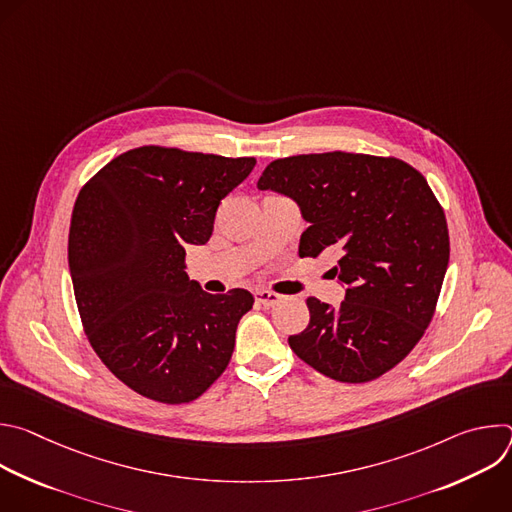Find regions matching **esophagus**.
<instances>
[{"label":"esophagus","instance_id":"obj_1","mask_svg":"<svg viewBox=\"0 0 512 512\" xmlns=\"http://www.w3.org/2000/svg\"><path fill=\"white\" fill-rule=\"evenodd\" d=\"M255 300H257L261 306H265V308H273V306H277L283 298H281L279 294H273V291L257 289V291H255Z\"/></svg>","mask_w":512,"mask_h":512}]
</instances>
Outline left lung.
<instances>
[{
    "label": "left lung",
    "instance_id": "left-lung-1",
    "mask_svg": "<svg viewBox=\"0 0 512 512\" xmlns=\"http://www.w3.org/2000/svg\"><path fill=\"white\" fill-rule=\"evenodd\" d=\"M310 225L300 257L334 253L340 306L308 298L310 324L289 346L318 373L367 383L399 364L431 322L450 261L446 216L427 180L397 158L308 154L271 162L259 182Z\"/></svg>",
    "mask_w": 512,
    "mask_h": 512
}]
</instances>
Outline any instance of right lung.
I'll return each mask as SVG.
<instances>
[{"label": "right lung", "mask_w": 512, "mask_h": 512, "mask_svg": "<svg viewBox=\"0 0 512 512\" xmlns=\"http://www.w3.org/2000/svg\"><path fill=\"white\" fill-rule=\"evenodd\" d=\"M255 164L143 145L79 192L68 233L79 314L105 367L135 393L188 403L225 373L255 300L247 289L206 294L184 257L210 239L218 204Z\"/></svg>", "instance_id": "1"}]
</instances>
